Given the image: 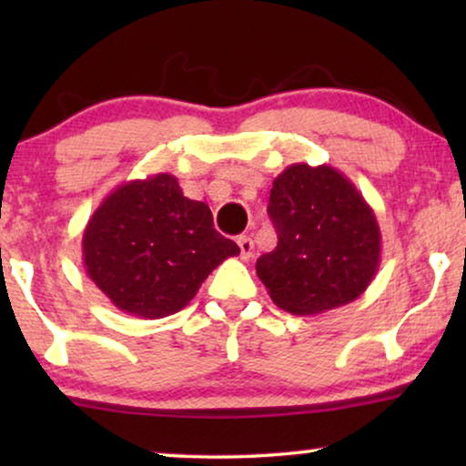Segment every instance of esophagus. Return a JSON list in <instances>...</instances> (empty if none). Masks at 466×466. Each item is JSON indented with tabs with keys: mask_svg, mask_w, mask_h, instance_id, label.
<instances>
[{
	"mask_svg": "<svg viewBox=\"0 0 466 466\" xmlns=\"http://www.w3.org/2000/svg\"><path fill=\"white\" fill-rule=\"evenodd\" d=\"M238 246H239V254L244 260H250L252 257V250H254V241L248 238V235H241L238 239Z\"/></svg>",
	"mask_w": 466,
	"mask_h": 466,
	"instance_id": "34e87169",
	"label": "esophagus"
}]
</instances>
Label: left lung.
Instances as JSON below:
<instances>
[{"label": "left lung", "mask_w": 466, "mask_h": 466, "mask_svg": "<svg viewBox=\"0 0 466 466\" xmlns=\"http://www.w3.org/2000/svg\"><path fill=\"white\" fill-rule=\"evenodd\" d=\"M273 252L257 260L271 301L295 316H314L359 299L381 260L373 208L330 165L292 163L273 180Z\"/></svg>", "instance_id": "left-lung-1"}]
</instances>
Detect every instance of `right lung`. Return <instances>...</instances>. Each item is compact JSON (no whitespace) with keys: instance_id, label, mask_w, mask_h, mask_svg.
Listing matches in <instances>:
<instances>
[{"instance_id":"obj_1","label":"right lung","mask_w":466,"mask_h":466,"mask_svg":"<svg viewBox=\"0 0 466 466\" xmlns=\"http://www.w3.org/2000/svg\"><path fill=\"white\" fill-rule=\"evenodd\" d=\"M238 254L206 203L184 197L171 174L120 184L82 233L88 278L114 308L146 320L187 308L209 273Z\"/></svg>"}]
</instances>
